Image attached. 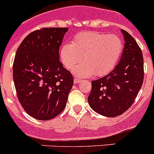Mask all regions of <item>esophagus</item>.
Segmentation results:
<instances>
[{"label": "esophagus", "instance_id": "34e87169", "mask_svg": "<svg viewBox=\"0 0 154 154\" xmlns=\"http://www.w3.org/2000/svg\"><path fill=\"white\" fill-rule=\"evenodd\" d=\"M81 79H80V78H74V83H75V84H77V83H80V82H81Z\"/></svg>", "mask_w": 154, "mask_h": 154}]
</instances>
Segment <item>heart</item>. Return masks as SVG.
Returning <instances> with one entry per match:
<instances>
[{"mask_svg": "<svg viewBox=\"0 0 154 154\" xmlns=\"http://www.w3.org/2000/svg\"><path fill=\"white\" fill-rule=\"evenodd\" d=\"M123 42L116 35L98 32H81L71 44L63 45L60 58L64 66L71 70L81 60L83 63L73 72L80 77L94 74L101 77L115 67L123 51Z\"/></svg>", "mask_w": 154, "mask_h": 154, "instance_id": "b5f03b06", "label": "heart"}]
</instances>
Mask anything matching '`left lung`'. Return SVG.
Segmentation results:
<instances>
[{"mask_svg":"<svg viewBox=\"0 0 154 154\" xmlns=\"http://www.w3.org/2000/svg\"><path fill=\"white\" fill-rule=\"evenodd\" d=\"M125 44L119 64L107 75L91 81L88 104L106 117H116L134 102L144 80L142 50L128 32L122 29Z\"/></svg>","mask_w":154,"mask_h":154,"instance_id":"left-lung-1","label":"left lung"}]
</instances>
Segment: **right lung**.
<instances>
[{
  "mask_svg": "<svg viewBox=\"0 0 154 154\" xmlns=\"http://www.w3.org/2000/svg\"><path fill=\"white\" fill-rule=\"evenodd\" d=\"M68 27H44L30 32L18 48L13 80L18 100L26 112L48 121L64 110L74 84L60 61L59 50Z\"/></svg>",
  "mask_w": 154,
  "mask_h": 154,
  "instance_id": "obj_1",
  "label": "right lung"
}]
</instances>
